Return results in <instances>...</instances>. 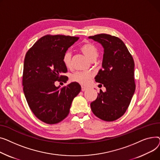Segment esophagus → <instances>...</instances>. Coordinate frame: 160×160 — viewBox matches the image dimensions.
Masks as SVG:
<instances>
[{"label": "esophagus", "mask_w": 160, "mask_h": 160, "mask_svg": "<svg viewBox=\"0 0 160 160\" xmlns=\"http://www.w3.org/2000/svg\"><path fill=\"white\" fill-rule=\"evenodd\" d=\"M87 90V87H81V90L83 92V91H85V90Z\"/></svg>", "instance_id": "34e87169"}]
</instances>
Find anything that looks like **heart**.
Instances as JSON below:
<instances>
[{"label": "heart", "mask_w": 160, "mask_h": 160, "mask_svg": "<svg viewBox=\"0 0 160 160\" xmlns=\"http://www.w3.org/2000/svg\"><path fill=\"white\" fill-rule=\"evenodd\" d=\"M80 50L91 61L96 60L99 55V50L98 47L94 44L90 42H86L83 43L80 47ZM62 62L67 67L70 68L71 67L72 55L69 52H65L63 55ZM92 78V73L85 72H76L72 77V80L82 84H88Z\"/></svg>", "instance_id": "b5f03b06"}]
</instances>
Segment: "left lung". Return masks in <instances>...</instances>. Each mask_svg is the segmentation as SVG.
Segmentation results:
<instances>
[{
	"mask_svg": "<svg viewBox=\"0 0 160 160\" xmlns=\"http://www.w3.org/2000/svg\"><path fill=\"white\" fill-rule=\"evenodd\" d=\"M104 48L102 68L95 78L106 91L100 90L97 99L91 102L92 111L99 119L113 121L127 111L134 95V62L125 43L108 34L90 36Z\"/></svg>",
	"mask_w": 160,
	"mask_h": 160,
	"instance_id": "left-lung-1",
	"label": "left lung"
}]
</instances>
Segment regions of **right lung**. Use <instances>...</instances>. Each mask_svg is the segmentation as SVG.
I'll use <instances>...</instances> for the list:
<instances>
[{
  "label": "right lung",
  "mask_w": 160,
  "mask_h": 160,
  "mask_svg": "<svg viewBox=\"0 0 160 160\" xmlns=\"http://www.w3.org/2000/svg\"><path fill=\"white\" fill-rule=\"evenodd\" d=\"M79 38L46 35L27 52L24 62L22 85L27 102L34 115L47 124L59 123L68 115L73 98L81 91L73 82L62 88L55 81L67 82V72L62 57Z\"/></svg>",
  "instance_id": "right-lung-1"
}]
</instances>
